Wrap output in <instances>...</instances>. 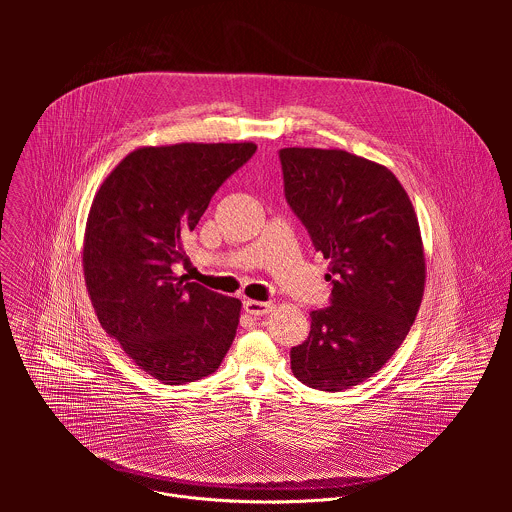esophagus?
Masks as SVG:
<instances>
[{
    "mask_svg": "<svg viewBox=\"0 0 512 512\" xmlns=\"http://www.w3.org/2000/svg\"><path fill=\"white\" fill-rule=\"evenodd\" d=\"M244 309L246 313L258 317V315H268L274 309L272 301H256V299H246L244 301Z\"/></svg>",
    "mask_w": 512,
    "mask_h": 512,
    "instance_id": "34e87169",
    "label": "esophagus"
}]
</instances>
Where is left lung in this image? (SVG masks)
<instances>
[{
  "label": "left lung",
  "mask_w": 512,
  "mask_h": 512,
  "mask_svg": "<svg viewBox=\"0 0 512 512\" xmlns=\"http://www.w3.org/2000/svg\"><path fill=\"white\" fill-rule=\"evenodd\" d=\"M286 199L329 260L331 305L311 311L292 370L341 392L378 372L406 339L426 288L424 242L396 175L345 149H280Z\"/></svg>",
  "instance_id": "1"
}]
</instances>
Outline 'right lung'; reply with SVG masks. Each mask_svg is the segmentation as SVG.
Here are the masks:
<instances>
[{
    "instance_id": "obj_1",
    "label": "right lung",
    "mask_w": 512,
    "mask_h": 512,
    "mask_svg": "<svg viewBox=\"0 0 512 512\" xmlns=\"http://www.w3.org/2000/svg\"><path fill=\"white\" fill-rule=\"evenodd\" d=\"M256 151L238 144L144 146L98 187L82 270L104 331L149 376L187 384L213 374L234 341L242 303L185 282L183 238L220 185Z\"/></svg>"
}]
</instances>
